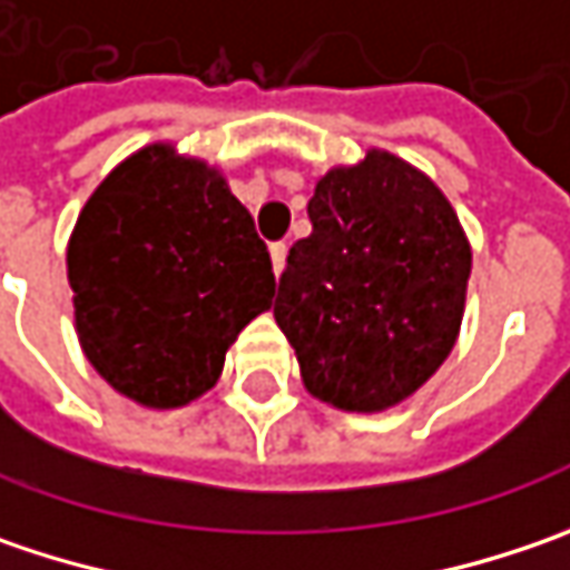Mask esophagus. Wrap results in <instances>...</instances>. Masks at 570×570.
<instances>
[{
  "instance_id": "obj_1",
  "label": "esophagus",
  "mask_w": 570,
  "mask_h": 570,
  "mask_svg": "<svg viewBox=\"0 0 570 570\" xmlns=\"http://www.w3.org/2000/svg\"><path fill=\"white\" fill-rule=\"evenodd\" d=\"M271 264H274V274H281L286 264V245L284 242H274L271 245Z\"/></svg>"
}]
</instances>
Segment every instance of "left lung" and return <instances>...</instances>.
Instances as JSON below:
<instances>
[{
	"label": "left lung",
	"mask_w": 570,
	"mask_h": 570,
	"mask_svg": "<svg viewBox=\"0 0 570 570\" xmlns=\"http://www.w3.org/2000/svg\"><path fill=\"white\" fill-rule=\"evenodd\" d=\"M312 233L281 274L274 318L303 383L344 411H383L450 357L472 252L428 175L370 149L318 178Z\"/></svg>",
	"instance_id": "left-lung-1"
}]
</instances>
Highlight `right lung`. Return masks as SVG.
I'll list each match as a JSON object with an SVG mask.
<instances>
[{"mask_svg":"<svg viewBox=\"0 0 570 570\" xmlns=\"http://www.w3.org/2000/svg\"><path fill=\"white\" fill-rule=\"evenodd\" d=\"M66 267L88 363L146 409L213 389L229 344L274 299L252 213L216 168L161 142L88 197Z\"/></svg>","mask_w":570,"mask_h":570,"instance_id":"1","label":"right lung"}]
</instances>
